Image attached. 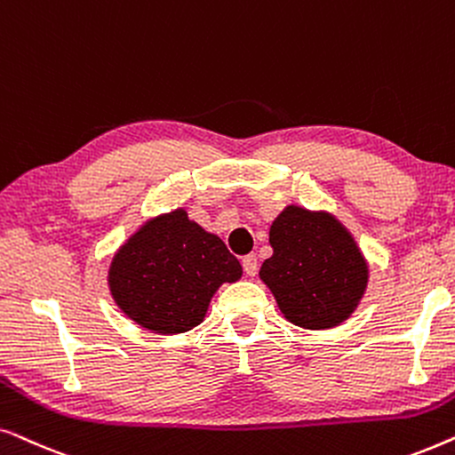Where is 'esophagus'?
<instances>
[{
  "label": "esophagus",
  "instance_id": "34e87169",
  "mask_svg": "<svg viewBox=\"0 0 455 455\" xmlns=\"http://www.w3.org/2000/svg\"><path fill=\"white\" fill-rule=\"evenodd\" d=\"M241 264H243V270L247 276H256L258 275V258L253 256V253H250V256H245L243 259H241Z\"/></svg>",
  "mask_w": 455,
  "mask_h": 455
}]
</instances>
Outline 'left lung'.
Here are the masks:
<instances>
[{"mask_svg":"<svg viewBox=\"0 0 455 455\" xmlns=\"http://www.w3.org/2000/svg\"><path fill=\"white\" fill-rule=\"evenodd\" d=\"M272 256L259 278L291 324L323 331L345 323L368 287V262L331 212L287 205L270 227Z\"/></svg>","mask_w":455,"mask_h":455,"instance_id":"obj_1","label":"left lung"}]
</instances>
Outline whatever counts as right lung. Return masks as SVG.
I'll list each match as a JSON object with an SVG mask.
<instances>
[{
	"instance_id": "add662e5",
	"label": "right lung",
	"mask_w": 455,
	"mask_h": 455,
	"mask_svg": "<svg viewBox=\"0 0 455 455\" xmlns=\"http://www.w3.org/2000/svg\"><path fill=\"white\" fill-rule=\"evenodd\" d=\"M241 275L239 259L222 239L177 208L149 218L120 245L108 270V287L132 323L177 335L204 323L218 287Z\"/></svg>"
}]
</instances>
